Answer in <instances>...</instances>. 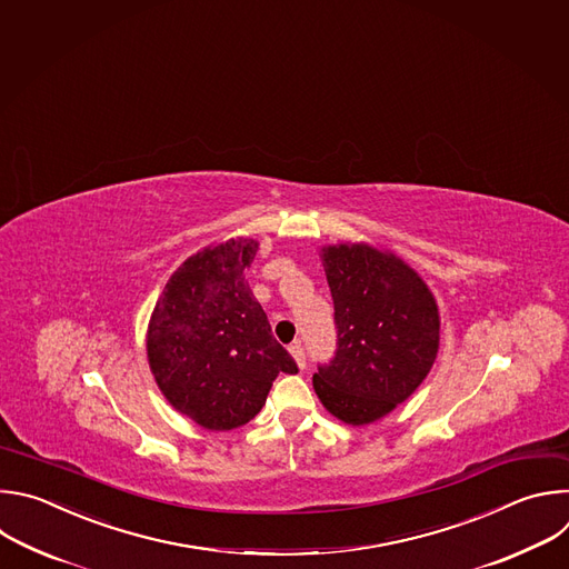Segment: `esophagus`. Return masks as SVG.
Returning <instances> with one entry per match:
<instances>
[{
  "mask_svg": "<svg viewBox=\"0 0 569 569\" xmlns=\"http://www.w3.org/2000/svg\"><path fill=\"white\" fill-rule=\"evenodd\" d=\"M289 355L293 357V361H296V366H298V368H305V350H302V346H300V343L289 346Z\"/></svg>",
  "mask_w": 569,
  "mask_h": 569,
  "instance_id": "esophagus-1",
  "label": "esophagus"
}]
</instances>
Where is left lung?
Listing matches in <instances>:
<instances>
[{"label": "left lung", "instance_id": "1", "mask_svg": "<svg viewBox=\"0 0 569 569\" xmlns=\"http://www.w3.org/2000/svg\"><path fill=\"white\" fill-rule=\"evenodd\" d=\"M333 298L338 350L313 375L329 415L368 426L403 403L439 350V309L421 276L388 249L346 242L320 249Z\"/></svg>", "mask_w": 569, "mask_h": 569}]
</instances>
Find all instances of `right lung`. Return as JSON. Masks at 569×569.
I'll use <instances>...</instances> for the list:
<instances>
[{
	"label": "right lung",
	"instance_id": "1",
	"mask_svg": "<svg viewBox=\"0 0 569 569\" xmlns=\"http://www.w3.org/2000/svg\"><path fill=\"white\" fill-rule=\"evenodd\" d=\"M258 249L253 238H231L197 251L150 316V372L168 403L206 430L249 423L276 377L298 372L244 278Z\"/></svg>",
	"mask_w": 569,
	"mask_h": 569
}]
</instances>
